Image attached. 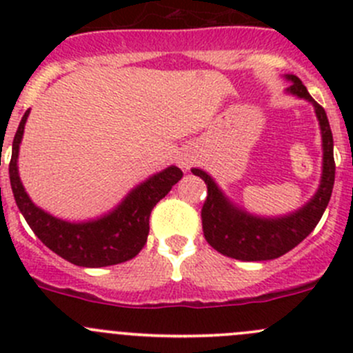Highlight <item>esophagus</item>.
Returning <instances> with one entry per match:
<instances>
[{"label":"esophagus","mask_w":353,"mask_h":353,"mask_svg":"<svg viewBox=\"0 0 353 353\" xmlns=\"http://www.w3.org/2000/svg\"><path fill=\"white\" fill-rule=\"evenodd\" d=\"M177 163H179V165L183 167V169H188V167H190L191 163H193V157L188 155V154L181 155V157H179V160H177Z\"/></svg>","instance_id":"esophagus-1"}]
</instances>
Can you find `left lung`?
Segmentation results:
<instances>
[{"label": "left lung", "mask_w": 353, "mask_h": 353, "mask_svg": "<svg viewBox=\"0 0 353 353\" xmlns=\"http://www.w3.org/2000/svg\"><path fill=\"white\" fill-rule=\"evenodd\" d=\"M290 81L287 94L304 99L314 108L321 130L323 167L318 191L305 205L280 216H259L236 205L208 172L193 167L191 172L205 181L208 196L201 208L203 234L206 243L229 258L241 261H268L283 256L301 244L314 230L328 206L334 184L333 134L325 109L309 95L307 88L295 74H285Z\"/></svg>", "instance_id": "8db88e82"}]
</instances>
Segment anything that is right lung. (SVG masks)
Listing matches in <instances>:
<instances>
[{
  "mask_svg": "<svg viewBox=\"0 0 353 353\" xmlns=\"http://www.w3.org/2000/svg\"><path fill=\"white\" fill-rule=\"evenodd\" d=\"M28 114L30 109L23 114L13 138L10 183L17 206L35 236L63 259L85 268H101L134 258L147 243L152 210L181 181L183 170L170 165L154 174L134 186L116 208L97 219L85 222L58 219L32 201L19 176V152Z\"/></svg>",
  "mask_w": 353,
  "mask_h": 353,
  "instance_id": "add662e5",
  "label": "right lung"
}]
</instances>
